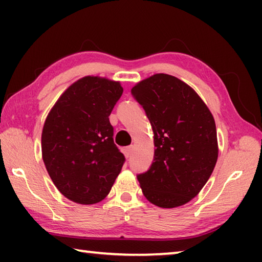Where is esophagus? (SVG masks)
Listing matches in <instances>:
<instances>
[{"label":"esophagus","mask_w":262,"mask_h":262,"mask_svg":"<svg viewBox=\"0 0 262 262\" xmlns=\"http://www.w3.org/2000/svg\"><path fill=\"white\" fill-rule=\"evenodd\" d=\"M132 151H133V147H126V148L122 149V152H123V155H125L126 158H128V157L130 156Z\"/></svg>","instance_id":"34e87169"}]
</instances>
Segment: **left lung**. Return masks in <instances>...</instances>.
<instances>
[{"mask_svg":"<svg viewBox=\"0 0 262 262\" xmlns=\"http://www.w3.org/2000/svg\"><path fill=\"white\" fill-rule=\"evenodd\" d=\"M132 94L154 132V162L137 176L145 199L159 208L184 206L214 171L219 143L214 117L193 88L167 74L136 83Z\"/></svg>","mask_w":262,"mask_h":262,"instance_id":"obj_1","label":"left lung"}]
</instances>
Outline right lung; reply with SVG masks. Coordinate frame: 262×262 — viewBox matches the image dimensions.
Listing matches in <instances>:
<instances>
[{"label": "right lung", "mask_w": 262, "mask_h": 262, "mask_svg": "<svg viewBox=\"0 0 262 262\" xmlns=\"http://www.w3.org/2000/svg\"><path fill=\"white\" fill-rule=\"evenodd\" d=\"M120 82L85 76L73 83L48 113L41 134L46 170L59 192L79 205L107 196L125 162L113 141L110 114Z\"/></svg>", "instance_id": "add662e5"}]
</instances>
